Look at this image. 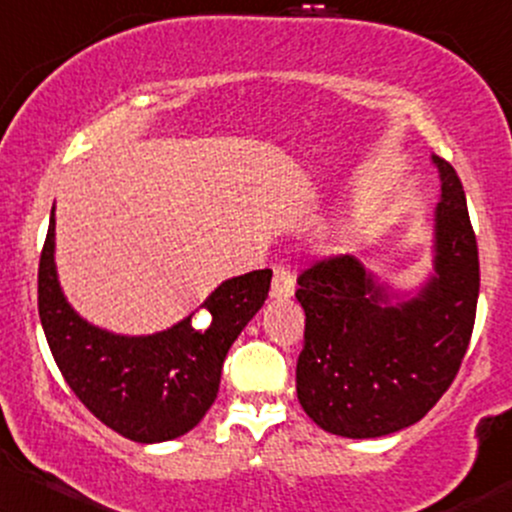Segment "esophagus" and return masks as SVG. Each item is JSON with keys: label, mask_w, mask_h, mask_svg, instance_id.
<instances>
[{"label": "esophagus", "mask_w": 512, "mask_h": 512, "mask_svg": "<svg viewBox=\"0 0 512 512\" xmlns=\"http://www.w3.org/2000/svg\"><path fill=\"white\" fill-rule=\"evenodd\" d=\"M293 291H295V279L291 269L279 264V267L274 269V281H272V291H269V295H272L274 300H286L291 298Z\"/></svg>", "instance_id": "1"}]
</instances>
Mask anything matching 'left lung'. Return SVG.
<instances>
[{
    "instance_id": "1",
    "label": "left lung",
    "mask_w": 512,
    "mask_h": 512,
    "mask_svg": "<svg viewBox=\"0 0 512 512\" xmlns=\"http://www.w3.org/2000/svg\"><path fill=\"white\" fill-rule=\"evenodd\" d=\"M434 214V274L408 298L353 255L298 276L305 346L295 369L303 410L324 432L377 439L420 422L448 391L470 346L479 255L463 183L446 159Z\"/></svg>"
}]
</instances>
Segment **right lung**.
Here are the masks:
<instances>
[{"label": "right lung", "instance_id": "obj_1", "mask_svg": "<svg viewBox=\"0 0 512 512\" xmlns=\"http://www.w3.org/2000/svg\"><path fill=\"white\" fill-rule=\"evenodd\" d=\"M272 269L233 276L193 315L150 336H121L85 322L69 305L54 264V207L38 269V310L66 384L97 420L138 443L188 434L212 408L221 367L245 324L260 312Z\"/></svg>", "mask_w": 512, "mask_h": 512}]
</instances>
